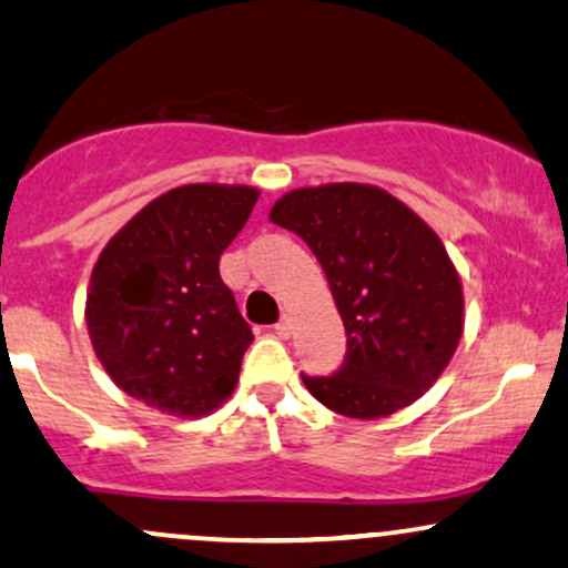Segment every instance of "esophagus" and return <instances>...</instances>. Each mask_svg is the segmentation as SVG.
<instances>
[{"label":"esophagus","instance_id":"obj_1","mask_svg":"<svg viewBox=\"0 0 568 568\" xmlns=\"http://www.w3.org/2000/svg\"><path fill=\"white\" fill-rule=\"evenodd\" d=\"M291 332H294V323H291L288 315H283L277 323H274V334H277L280 339H288Z\"/></svg>","mask_w":568,"mask_h":568}]
</instances>
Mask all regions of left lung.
Here are the masks:
<instances>
[{"mask_svg": "<svg viewBox=\"0 0 568 568\" xmlns=\"http://www.w3.org/2000/svg\"><path fill=\"white\" fill-rule=\"evenodd\" d=\"M270 217L307 242L345 323V361L334 375H302L310 394L361 420L426 394L464 332L460 280L439 236L390 193L358 183L291 191Z\"/></svg>", "mask_w": 568, "mask_h": 568, "instance_id": "8db88e82", "label": "left lung"}]
</instances>
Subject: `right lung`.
Here are the masks:
<instances>
[{
    "mask_svg": "<svg viewBox=\"0 0 568 568\" xmlns=\"http://www.w3.org/2000/svg\"><path fill=\"white\" fill-rule=\"evenodd\" d=\"M255 199L247 185L172 189L99 255L85 323L97 358L129 396L202 417L234 390L253 332L217 261Z\"/></svg>",
    "mask_w": 568,
    "mask_h": 568,
    "instance_id": "obj_1",
    "label": "right lung"
}]
</instances>
